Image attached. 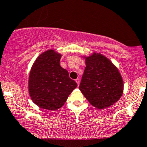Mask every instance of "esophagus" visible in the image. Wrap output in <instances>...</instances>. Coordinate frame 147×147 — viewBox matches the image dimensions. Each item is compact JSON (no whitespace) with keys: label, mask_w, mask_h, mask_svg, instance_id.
<instances>
[{"label":"esophagus","mask_w":147,"mask_h":147,"mask_svg":"<svg viewBox=\"0 0 147 147\" xmlns=\"http://www.w3.org/2000/svg\"><path fill=\"white\" fill-rule=\"evenodd\" d=\"M75 82H76L77 84H78V86L80 85V80L79 79H76V80H75Z\"/></svg>","instance_id":"esophagus-1"}]
</instances>
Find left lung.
<instances>
[{
	"label": "left lung",
	"instance_id": "1",
	"mask_svg": "<svg viewBox=\"0 0 147 147\" xmlns=\"http://www.w3.org/2000/svg\"><path fill=\"white\" fill-rule=\"evenodd\" d=\"M83 57L86 67L79 87L83 95L97 109L116 103L124 91L122 77L117 67L100 53Z\"/></svg>",
	"mask_w": 147,
	"mask_h": 147
}]
</instances>
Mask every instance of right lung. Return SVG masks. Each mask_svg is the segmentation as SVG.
Here are the masks:
<instances>
[{"label": "right lung", "instance_id": "1", "mask_svg": "<svg viewBox=\"0 0 147 147\" xmlns=\"http://www.w3.org/2000/svg\"><path fill=\"white\" fill-rule=\"evenodd\" d=\"M62 55L50 49L34 62L28 78V91L32 102L42 109L57 110L64 105L78 84L60 65Z\"/></svg>", "mask_w": 147, "mask_h": 147}]
</instances>
